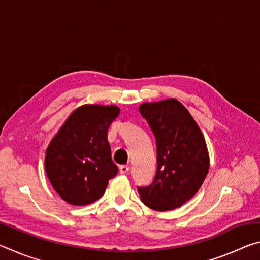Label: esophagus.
Instances as JSON below:
<instances>
[{
  "instance_id": "obj_1",
  "label": "esophagus",
  "mask_w": 260,
  "mask_h": 260,
  "mask_svg": "<svg viewBox=\"0 0 260 260\" xmlns=\"http://www.w3.org/2000/svg\"><path fill=\"white\" fill-rule=\"evenodd\" d=\"M119 171H120V173H121V174H126V173H128V171H129V166H128V165H121V166L119 167Z\"/></svg>"
}]
</instances>
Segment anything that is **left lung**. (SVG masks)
I'll return each mask as SVG.
<instances>
[{"mask_svg":"<svg viewBox=\"0 0 260 260\" xmlns=\"http://www.w3.org/2000/svg\"><path fill=\"white\" fill-rule=\"evenodd\" d=\"M156 138L157 172L150 186L139 187L141 201L156 211L182 206L199 191L209 172L208 147L201 128L177 99L140 105Z\"/></svg>","mask_w":260,"mask_h":260,"instance_id":"8db88e82","label":"left lung"}]
</instances>
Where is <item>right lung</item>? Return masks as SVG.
Instances as JSON below:
<instances>
[{
	"mask_svg": "<svg viewBox=\"0 0 260 260\" xmlns=\"http://www.w3.org/2000/svg\"><path fill=\"white\" fill-rule=\"evenodd\" d=\"M117 105L77 108L50 141L46 151L47 177L67 203L87 205L102 197L118 167L111 159L108 129L119 116Z\"/></svg>",
	"mask_w": 260,
	"mask_h": 260,
	"instance_id": "add662e5",
	"label": "right lung"
}]
</instances>
